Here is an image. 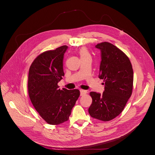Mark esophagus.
<instances>
[{
  "label": "esophagus",
  "instance_id": "1",
  "mask_svg": "<svg viewBox=\"0 0 155 155\" xmlns=\"http://www.w3.org/2000/svg\"><path fill=\"white\" fill-rule=\"evenodd\" d=\"M87 91L86 90H82V89H81V90H80V95H81V96L85 95V94H87Z\"/></svg>",
  "mask_w": 155,
  "mask_h": 155
}]
</instances>
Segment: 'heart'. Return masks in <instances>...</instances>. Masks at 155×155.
<instances>
[{
    "label": "heart",
    "mask_w": 155,
    "mask_h": 155,
    "mask_svg": "<svg viewBox=\"0 0 155 155\" xmlns=\"http://www.w3.org/2000/svg\"><path fill=\"white\" fill-rule=\"evenodd\" d=\"M80 58L91 57L90 52H88V49L86 48H83L80 50Z\"/></svg>",
    "instance_id": "b5f03b06"
}]
</instances>
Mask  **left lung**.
<instances>
[{
    "mask_svg": "<svg viewBox=\"0 0 155 155\" xmlns=\"http://www.w3.org/2000/svg\"><path fill=\"white\" fill-rule=\"evenodd\" d=\"M96 48L101 51L99 77L104 82V91L102 94L90 93L88 112L93 118L109 121L120 114L132 94L133 70L128 57L112 43L102 42Z\"/></svg>",
    "mask_w": 155,
    "mask_h": 155,
    "instance_id": "1",
    "label": "left lung"
}]
</instances>
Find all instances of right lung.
<instances>
[{
  "mask_svg": "<svg viewBox=\"0 0 155 155\" xmlns=\"http://www.w3.org/2000/svg\"><path fill=\"white\" fill-rule=\"evenodd\" d=\"M68 46L41 53L32 62L28 73V92L35 109L48 124L58 125L68 120L78 99V89L59 88L64 76V54Z\"/></svg>",
  "mask_w": 155,
  "mask_h": 155,
  "instance_id": "1",
  "label": "right lung"
}]
</instances>
